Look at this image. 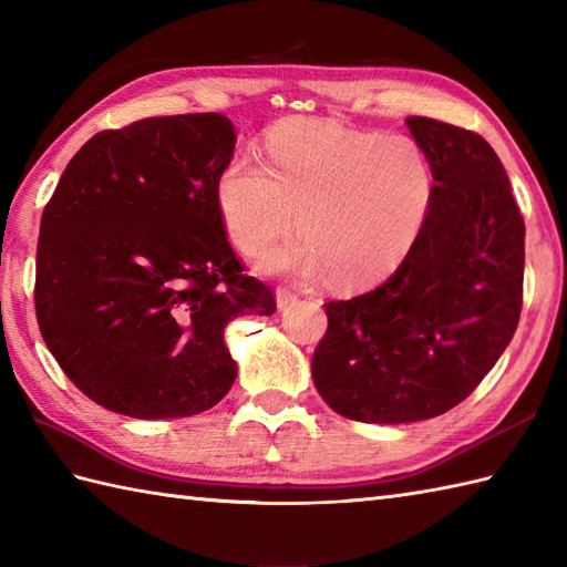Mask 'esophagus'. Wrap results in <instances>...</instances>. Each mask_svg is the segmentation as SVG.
Returning a JSON list of instances; mask_svg holds the SVG:
<instances>
[{
  "label": "esophagus",
  "mask_w": 567,
  "mask_h": 567,
  "mask_svg": "<svg viewBox=\"0 0 567 567\" xmlns=\"http://www.w3.org/2000/svg\"><path fill=\"white\" fill-rule=\"evenodd\" d=\"M275 299H277V309L282 311V309L292 307V305L297 302V295H295V292H290V290H277Z\"/></svg>",
  "instance_id": "1"
}]
</instances>
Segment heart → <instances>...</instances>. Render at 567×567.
<instances>
[{
    "instance_id": "b5f03b06",
    "label": "heart",
    "mask_w": 567,
    "mask_h": 567,
    "mask_svg": "<svg viewBox=\"0 0 567 567\" xmlns=\"http://www.w3.org/2000/svg\"><path fill=\"white\" fill-rule=\"evenodd\" d=\"M265 165L236 155L216 179L228 238L258 256L290 231L302 236L256 262L262 275L365 290L400 268L433 204L426 153L406 136L348 128L327 118H290L268 131Z\"/></svg>"
}]
</instances>
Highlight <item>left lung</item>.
Listing matches in <instances>:
<instances>
[{"label":"left lung","mask_w":567,"mask_h":567,"mask_svg":"<svg viewBox=\"0 0 567 567\" xmlns=\"http://www.w3.org/2000/svg\"><path fill=\"white\" fill-rule=\"evenodd\" d=\"M433 173L416 246L388 282L323 305L311 378L333 412L412 424L461 404L509 346L522 315L524 219L489 143L409 116Z\"/></svg>","instance_id":"8db88e82"}]
</instances>
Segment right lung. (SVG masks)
I'll list each match as a JSON object with an SVG mask.
<instances>
[{"instance_id":"add662e5","label":"right lung","mask_w":567,"mask_h":567,"mask_svg":"<svg viewBox=\"0 0 567 567\" xmlns=\"http://www.w3.org/2000/svg\"><path fill=\"white\" fill-rule=\"evenodd\" d=\"M224 114L102 131L60 175L35 250V317L65 375L110 412H207L236 380L226 323L275 297L228 246L216 179L234 158Z\"/></svg>"}]
</instances>
